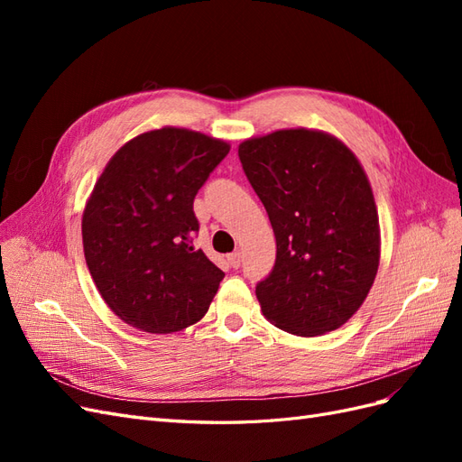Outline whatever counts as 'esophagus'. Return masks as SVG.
<instances>
[{"label":"esophagus","mask_w":462,"mask_h":462,"mask_svg":"<svg viewBox=\"0 0 462 462\" xmlns=\"http://www.w3.org/2000/svg\"><path fill=\"white\" fill-rule=\"evenodd\" d=\"M227 262L231 263V268H241V263H243V254L241 253H233V254H229L227 256Z\"/></svg>","instance_id":"1"}]
</instances>
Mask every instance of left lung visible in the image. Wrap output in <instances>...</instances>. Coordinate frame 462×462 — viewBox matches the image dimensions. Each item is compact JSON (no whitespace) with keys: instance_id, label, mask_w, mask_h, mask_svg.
<instances>
[{"instance_id":"left-lung-1","label":"left lung","mask_w":462,"mask_h":462,"mask_svg":"<svg viewBox=\"0 0 462 462\" xmlns=\"http://www.w3.org/2000/svg\"><path fill=\"white\" fill-rule=\"evenodd\" d=\"M239 158L277 245L272 273L256 285L262 314L299 337L341 328L366 300L380 265L365 167L337 136L304 127L246 138Z\"/></svg>"}]
</instances>
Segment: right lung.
I'll return each mask as SVG.
<instances>
[{
    "label": "right lung",
    "instance_id": "1",
    "mask_svg": "<svg viewBox=\"0 0 462 462\" xmlns=\"http://www.w3.org/2000/svg\"><path fill=\"white\" fill-rule=\"evenodd\" d=\"M229 150L204 133L162 127L131 138L104 167L82 214V246L125 324L173 333L208 312L226 273L192 245V202Z\"/></svg>",
    "mask_w": 462,
    "mask_h": 462
}]
</instances>
